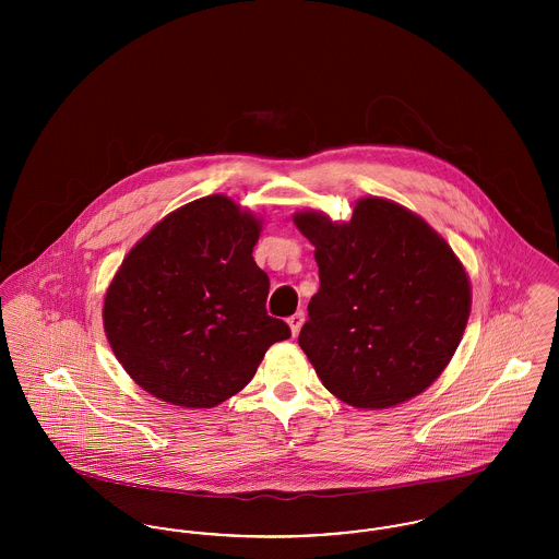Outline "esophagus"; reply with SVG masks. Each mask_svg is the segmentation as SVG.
<instances>
[{
    "label": "esophagus",
    "instance_id": "esophagus-1",
    "mask_svg": "<svg viewBox=\"0 0 559 559\" xmlns=\"http://www.w3.org/2000/svg\"><path fill=\"white\" fill-rule=\"evenodd\" d=\"M304 320H306V317H304V312H295L293 317H289V326H292V333L293 335H297L299 333V329H301V324H304Z\"/></svg>",
    "mask_w": 559,
    "mask_h": 559
}]
</instances>
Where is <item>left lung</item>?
Wrapping results in <instances>:
<instances>
[{"mask_svg":"<svg viewBox=\"0 0 559 559\" xmlns=\"http://www.w3.org/2000/svg\"><path fill=\"white\" fill-rule=\"evenodd\" d=\"M319 264L299 346L322 385L356 408L421 394L444 371L469 319L467 274L421 217L360 199L347 224L295 213Z\"/></svg>","mask_w":559,"mask_h":559,"instance_id":"1","label":"left lung"}]
</instances>
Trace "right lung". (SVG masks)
I'll return each mask as SVG.
<instances>
[{
	"label": "right lung",
	"mask_w": 559,
	"mask_h": 559,
	"mask_svg": "<svg viewBox=\"0 0 559 559\" xmlns=\"http://www.w3.org/2000/svg\"><path fill=\"white\" fill-rule=\"evenodd\" d=\"M260 222L219 194L169 213L140 240L105 299L108 342L133 381L163 402L212 408L258 371L292 329L266 312L253 260Z\"/></svg>",
	"instance_id": "obj_1"
}]
</instances>
